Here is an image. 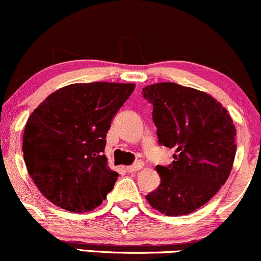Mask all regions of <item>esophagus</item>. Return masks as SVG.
I'll list each match as a JSON object with an SVG mask.
<instances>
[{
  "mask_svg": "<svg viewBox=\"0 0 261 261\" xmlns=\"http://www.w3.org/2000/svg\"><path fill=\"white\" fill-rule=\"evenodd\" d=\"M142 167H143V164H142V162H137V164L132 165V166L125 167V170H127L128 172H136L138 171V170H141Z\"/></svg>",
  "mask_w": 261,
  "mask_h": 261,
  "instance_id": "obj_1",
  "label": "esophagus"
}]
</instances>
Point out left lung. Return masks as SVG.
Returning <instances> with one entry per match:
<instances>
[{"instance_id":"8db88e82","label":"left lung","mask_w":261,"mask_h":261,"mask_svg":"<svg viewBox=\"0 0 261 261\" xmlns=\"http://www.w3.org/2000/svg\"><path fill=\"white\" fill-rule=\"evenodd\" d=\"M153 105L160 144L175 149L169 166H156L159 188L146 197L162 215H189L210 202L228 179L236 128L226 108L207 92L174 82L143 87Z\"/></svg>"}]
</instances>
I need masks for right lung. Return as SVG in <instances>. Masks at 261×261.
I'll return each instance as SVG.
<instances>
[{
    "mask_svg": "<svg viewBox=\"0 0 261 261\" xmlns=\"http://www.w3.org/2000/svg\"><path fill=\"white\" fill-rule=\"evenodd\" d=\"M136 85L72 84L49 95L32 113L22 136L24 161L40 193L74 213L99 207L118 172L104 154L112 119Z\"/></svg>",
    "mask_w": 261,
    "mask_h": 261,
    "instance_id": "add662e5",
    "label": "right lung"
}]
</instances>
